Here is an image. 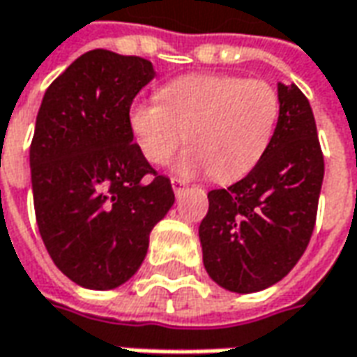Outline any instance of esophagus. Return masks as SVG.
Here are the masks:
<instances>
[{"label": "esophagus", "mask_w": 357, "mask_h": 357, "mask_svg": "<svg viewBox=\"0 0 357 357\" xmlns=\"http://www.w3.org/2000/svg\"><path fill=\"white\" fill-rule=\"evenodd\" d=\"M171 184H173L174 195H181V192L184 190V186H186V183H184V181H181V178H173V181H171Z\"/></svg>", "instance_id": "34e87169"}]
</instances>
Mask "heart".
I'll return each mask as SVG.
<instances>
[{
    "label": "heart",
    "mask_w": 357,
    "mask_h": 357,
    "mask_svg": "<svg viewBox=\"0 0 357 357\" xmlns=\"http://www.w3.org/2000/svg\"><path fill=\"white\" fill-rule=\"evenodd\" d=\"M161 102H137L129 129L151 165H167L186 139L173 171L184 178L210 174L238 181L261 161L279 121V94L265 80L229 74L176 78L159 92Z\"/></svg>",
    "instance_id": "obj_1"
}]
</instances>
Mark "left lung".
<instances>
[{
	"mask_svg": "<svg viewBox=\"0 0 357 357\" xmlns=\"http://www.w3.org/2000/svg\"><path fill=\"white\" fill-rule=\"evenodd\" d=\"M279 121L269 147L250 173L208 192L198 236L210 279L231 293H257L279 283L307 250L324 159L310 104L295 84H277Z\"/></svg>",
	"mask_w": 357,
	"mask_h": 357,
	"instance_id": "obj_1",
	"label": "left lung"
}]
</instances>
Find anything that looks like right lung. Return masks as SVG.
Listing matches in <instances>:
<instances>
[{
  "label": "right lung",
  "instance_id": "add662e5",
  "mask_svg": "<svg viewBox=\"0 0 357 357\" xmlns=\"http://www.w3.org/2000/svg\"><path fill=\"white\" fill-rule=\"evenodd\" d=\"M155 68L96 49L50 84L29 153L35 216L70 281L109 291L137 273L149 234L174 204L171 181L141 155L129 107Z\"/></svg>",
  "mask_w": 357,
  "mask_h": 357
}]
</instances>
